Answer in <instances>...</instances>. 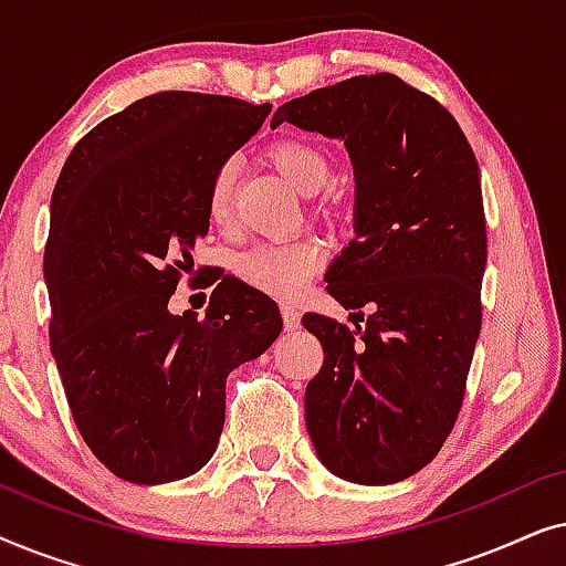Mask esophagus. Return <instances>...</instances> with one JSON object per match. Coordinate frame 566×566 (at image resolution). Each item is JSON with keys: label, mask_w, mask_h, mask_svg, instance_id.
I'll return each mask as SVG.
<instances>
[{"label": "esophagus", "mask_w": 566, "mask_h": 566, "mask_svg": "<svg viewBox=\"0 0 566 566\" xmlns=\"http://www.w3.org/2000/svg\"><path fill=\"white\" fill-rule=\"evenodd\" d=\"M281 314H283L285 329H298L301 327V314L291 304H283L281 306Z\"/></svg>", "instance_id": "34e87169"}]
</instances>
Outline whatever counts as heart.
Here are the masks:
<instances>
[{"label": "heart", "mask_w": 566, "mask_h": 566, "mask_svg": "<svg viewBox=\"0 0 566 566\" xmlns=\"http://www.w3.org/2000/svg\"><path fill=\"white\" fill-rule=\"evenodd\" d=\"M268 159L306 198L322 192L329 182L327 154L304 138H281L268 149ZM231 206H234V175L229 165H223L208 188V216L219 227H227L231 221ZM322 260V247L314 242L260 244L239 260L237 270L244 283L268 296L296 298L306 289L308 277L319 270Z\"/></svg>", "instance_id": "heart-1"}]
</instances>
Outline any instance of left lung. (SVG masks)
Masks as SVG:
<instances>
[{
	"label": "left lung",
	"instance_id": "left-lung-1",
	"mask_svg": "<svg viewBox=\"0 0 566 566\" xmlns=\"http://www.w3.org/2000/svg\"><path fill=\"white\" fill-rule=\"evenodd\" d=\"M343 138L355 172V239L327 293L366 324L306 314L324 366L306 386V430L332 474L394 484L436 459L459 417L482 329L486 227L474 151L438 99L394 74H360L281 105ZM360 314V312H358Z\"/></svg>",
	"mask_w": 566,
	"mask_h": 566
}]
</instances>
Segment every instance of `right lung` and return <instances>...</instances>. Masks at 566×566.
<instances>
[{
	"mask_svg": "<svg viewBox=\"0 0 566 566\" xmlns=\"http://www.w3.org/2000/svg\"><path fill=\"white\" fill-rule=\"evenodd\" d=\"M270 111L200 92L142 97L74 146L53 188L51 353L84 443L126 482L203 469L223 430L227 376L283 329L273 298L229 275L203 319L167 308L208 234L213 175Z\"/></svg>",
	"mask_w": 566,
	"mask_h": 566,
	"instance_id": "1",
	"label": "right lung"
}]
</instances>
